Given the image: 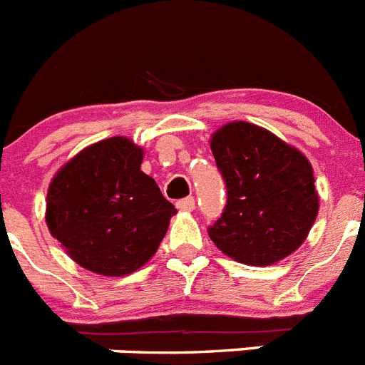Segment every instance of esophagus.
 I'll return each instance as SVG.
<instances>
[{
  "mask_svg": "<svg viewBox=\"0 0 365 365\" xmlns=\"http://www.w3.org/2000/svg\"><path fill=\"white\" fill-rule=\"evenodd\" d=\"M177 208H179L180 212H192L193 208H195V197H185L180 199V201H177Z\"/></svg>",
  "mask_w": 365,
  "mask_h": 365,
  "instance_id": "esophagus-1",
  "label": "esophagus"
}]
</instances>
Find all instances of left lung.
Instances as JSON below:
<instances>
[{"label":"left lung","mask_w":365,"mask_h":365,"mask_svg":"<svg viewBox=\"0 0 365 365\" xmlns=\"http://www.w3.org/2000/svg\"><path fill=\"white\" fill-rule=\"evenodd\" d=\"M212 153L227 185L225 210L208 227L215 247L254 267L294 252L318 214L311 163L248 122H230L215 131Z\"/></svg>","instance_id":"8db88e82"}]
</instances>
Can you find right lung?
Listing matches in <instances>:
<instances>
[{"label": "right lung", "mask_w": 365, "mask_h": 365, "mask_svg": "<svg viewBox=\"0 0 365 365\" xmlns=\"http://www.w3.org/2000/svg\"><path fill=\"white\" fill-rule=\"evenodd\" d=\"M143 150L124 137L80 151L47 193V227L83 269L125 276L157 252L175 206L140 170Z\"/></svg>", "instance_id": "obj_1"}]
</instances>
